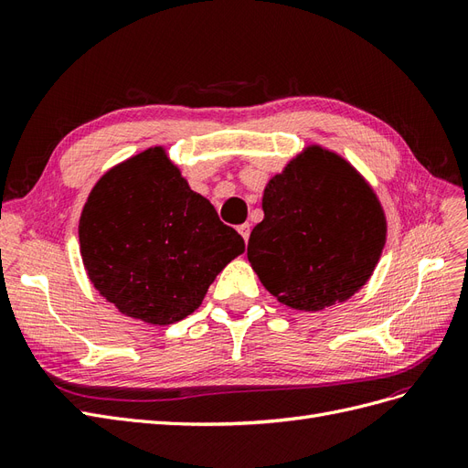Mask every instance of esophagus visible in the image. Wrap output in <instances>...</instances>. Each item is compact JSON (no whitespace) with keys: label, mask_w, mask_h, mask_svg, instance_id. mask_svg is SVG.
<instances>
[{"label":"esophagus","mask_w":468,"mask_h":468,"mask_svg":"<svg viewBox=\"0 0 468 468\" xmlns=\"http://www.w3.org/2000/svg\"><path fill=\"white\" fill-rule=\"evenodd\" d=\"M238 232L242 234L244 242H248V239H250V224H248V222H246V224H239V226H238Z\"/></svg>","instance_id":"34e87169"}]
</instances>
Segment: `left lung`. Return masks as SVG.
<instances>
[{
	"instance_id": "8db88e82",
	"label": "left lung",
	"mask_w": 468,
	"mask_h": 468,
	"mask_svg": "<svg viewBox=\"0 0 468 468\" xmlns=\"http://www.w3.org/2000/svg\"><path fill=\"white\" fill-rule=\"evenodd\" d=\"M261 207L248 260L279 303L318 313L371 279L387 217L373 187L339 154L306 146L267 181Z\"/></svg>"
}]
</instances>
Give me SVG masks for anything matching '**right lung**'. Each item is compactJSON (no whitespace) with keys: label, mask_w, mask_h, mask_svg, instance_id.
Wrapping results in <instances>:
<instances>
[{"label":"right lung","mask_w":468,"mask_h":468,"mask_svg":"<svg viewBox=\"0 0 468 468\" xmlns=\"http://www.w3.org/2000/svg\"><path fill=\"white\" fill-rule=\"evenodd\" d=\"M83 267L119 313L152 325L201 306L210 282L246 244L195 193L164 146L112 165L80 217Z\"/></svg>","instance_id":"obj_1"}]
</instances>
